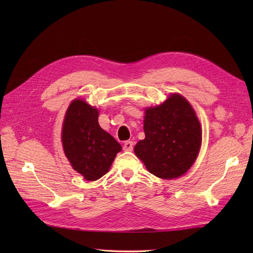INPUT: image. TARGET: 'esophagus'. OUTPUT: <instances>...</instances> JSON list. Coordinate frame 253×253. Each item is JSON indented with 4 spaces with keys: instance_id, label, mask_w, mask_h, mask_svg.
I'll return each instance as SVG.
<instances>
[{
    "instance_id": "obj_1",
    "label": "esophagus",
    "mask_w": 253,
    "mask_h": 253,
    "mask_svg": "<svg viewBox=\"0 0 253 253\" xmlns=\"http://www.w3.org/2000/svg\"><path fill=\"white\" fill-rule=\"evenodd\" d=\"M134 148V141L132 140H127L124 144V150L125 151H132Z\"/></svg>"
}]
</instances>
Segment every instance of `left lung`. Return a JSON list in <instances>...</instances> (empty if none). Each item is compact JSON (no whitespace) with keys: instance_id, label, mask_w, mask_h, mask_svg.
<instances>
[{"instance_id":"obj_1","label":"left lung","mask_w":253,"mask_h":253,"mask_svg":"<svg viewBox=\"0 0 253 253\" xmlns=\"http://www.w3.org/2000/svg\"><path fill=\"white\" fill-rule=\"evenodd\" d=\"M145 138L134 151L150 173L171 179L185 174L195 162L202 144V128L185 98L171 95L155 108L145 110Z\"/></svg>"}]
</instances>
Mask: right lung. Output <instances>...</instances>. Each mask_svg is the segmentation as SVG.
Instances as JSON below:
<instances>
[{
  "instance_id": "obj_1",
  "label": "right lung",
  "mask_w": 253,
  "mask_h": 253,
  "mask_svg": "<svg viewBox=\"0 0 253 253\" xmlns=\"http://www.w3.org/2000/svg\"><path fill=\"white\" fill-rule=\"evenodd\" d=\"M65 155L86 180H97L110 170L121 145L98 124V110L76 99L68 108L62 128Z\"/></svg>"
}]
</instances>
